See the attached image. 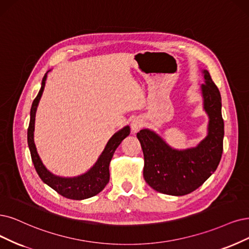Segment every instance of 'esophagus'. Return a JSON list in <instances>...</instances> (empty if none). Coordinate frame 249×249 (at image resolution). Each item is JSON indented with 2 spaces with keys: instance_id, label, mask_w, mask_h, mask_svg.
<instances>
[{
  "instance_id": "1",
  "label": "esophagus",
  "mask_w": 249,
  "mask_h": 249,
  "mask_svg": "<svg viewBox=\"0 0 249 249\" xmlns=\"http://www.w3.org/2000/svg\"><path fill=\"white\" fill-rule=\"evenodd\" d=\"M142 120L140 118H134L131 122V129L132 132H137L139 131L141 128L142 127Z\"/></svg>"
}]
</instances>
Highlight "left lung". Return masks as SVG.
I'll return each mask as SVG.
<instances>
[{
    "instance_id": "obj_1",
    "label": "left lung",
    "mask_w": 249,
    "mask_h": 249,
    "mask_svg": "<svg viewBox=\"0 0 249 249\" xmlns=\"http://www.w3.org/2000/svg\"><path fill=\"white\" fill-rule=\"evenodd\" d=\"M201 85L204 109L209 116L208 135L196 148L171 149L160 136L149 129L137 132L144 157L143 178L157 192L183 196L197 190L213 174L223 154L224 120L219 90L204 70Z\"/></svg>"
}]
</instances>
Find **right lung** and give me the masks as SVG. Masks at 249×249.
<instances>
[{
    "label": "right lung",
    "instance_id": "right-lung-1",
    "mask_svg": "<svg viewBox=\"0 0 249 249\" xmlns=\"http://www.w3.org/2000/svg\"><path fill=\"white\" fill-rule=\"evenodd\" d=\"M46 78H47V73H45V76L42 80L41 89L38 95H36V97L33 101L31 108L30 125L29 128H27V143H29L31 157L34 163L35 169L36 173L39 174L40 178L46 183V185H48L50 188H52L54 191H56L59 195L63 197L72 200H83L93 197L97 195L99 192L103 191L107 186V183L108 182L109 162L112 160L113 155L119 144L121 143V142L126 136L130 134V128L129 126H126L123 129L119 130L117 133H115L110 137V140L107 142L103 154L100 155V157L98 158L94 166L85 174H82L80 177L72 178H59L54 176V174H52L45 168L42 161L39 158L38 153H36V145L34 143L36 110L43 93Z\"/></svg>",
    "mask_w": 249,
    "mask_h": 249
}]
</instances>
